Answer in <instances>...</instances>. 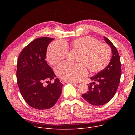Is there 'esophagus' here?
Segmentation results:
<instances>
[{
    "instance_id": "obj_1",
    "label": "esophagus",
    "mask_w": 135,
    "mask_h": 135,
    "mask_svg": "<svg viewBox=\"0 0 135 135\" xmlns=\"http://www.w3.org/2000/svg\"><path fill=\"white\" fill-rule=\"evenodd\" d=\"M60 82L61 83H65L67 82V81H65V80H60ZM70 83H73V84L78 83V82H74V81H70Z\"/></svg>"
}]
</instances>
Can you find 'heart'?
I'll return each instance as SVG.
<instances>
[{
    "label": "heart",
    "instance_id": "heart-1",
    "mask_svg": "<svg viewBox=\"0 0 135 135\" xmlns=\"http://www.w3.org/2000/svg\"><path fill=\"white\" fill-rule=\"evenodd\" d=\"M71 47L79 52L78 64L63 62L55 68L59 78L68 81L78 82L88 75L87 68L90 72L97 73L103 70L109 64L112 51L110 47L90 37H84L71 42ZM68 52L67 45L62 41L51 43L47 50L48 62L54 65L63 60Z\"/></svg>",
    "mask_w": 135,
    "mask_h": 135
}]
</instances>
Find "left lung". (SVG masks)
<instances>
[{"mask_svg": "<svg viewBox=\"0 0 135 135\" xmlns=\"http://www.w3.org/2000/svg\"><path fill=\"white\" fill-rule=\"evenodd\" d=\"M106 42L110 45L112 57L108 65L90 79L97 82L90 83L89 91L82 94L83 98L89 104L100 106L109 102L116 93L120 82L121 64L118 50L111 41L104 36Z\"/></svg>", "mask_w": 135, "mask_h": 135, "instance_id": "left-lung-1", "label": "left lung"}]
</instances>
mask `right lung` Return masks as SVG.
I'll use <instances>...</instances> for the list:
<instances>
[{
    "mask_svg": "<svg viewBox=\"0 0 135 135\" xmlns=\"http://www.w3.org/2000/svg\"><path fill=\"white\" fill-rule=\"evenodd\" d=\"M54 39L40 37L26 46L17 62V83L25 102L31 107L43 110L52 107L59 98L62 84L45 60L47 47ZM49 84L45 86L44 83Z\"/></svg>",
    "mask_w": 135,
    "mask_h": 135,
    "instance_id": "obj_1",
    "label": "right lung"
}]
</instances>
